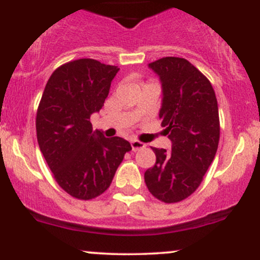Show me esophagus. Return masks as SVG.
Instances as JSON below:
<instances>
[{
	"label": "esophagus",
	"instance_id": "1",
	"mask_svg": "<svg viewBox=\"0 0 260 260\" xmlns=\"http://www.w3.org/2000/svg\"><path fill=\"white\" fill-rule=\"evenodd\" d=\"M131 146H132L133 151L136 152V151H139V149L144 148V147H146V144L142 143V142L137 141V139H132V141H131Z\"/></svg>",
	"mask_w": 260,
	"mask_h": 260
}]
</instances>
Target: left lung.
Here are the masks:
<instances>
[{
	"label": "left lung",
	"mask_w": 260,
	"mask_h": 260,
	"mask_svg": "<svg viewBox=\"0 0 260 260\" xmlns=\"http://www.w3.org/2000/svg\"><path fill=\"white\" fill-rule=\"evenodd\" d=\"M162 83L159 118L172 142V152L152 148L155 165L147 169L149 192L165 203H177L194 193L215 157L219 113L208 78L189 61L163 57L148 64Z\"/></svg>",
	"instance_id": "1"
}]
</instances>
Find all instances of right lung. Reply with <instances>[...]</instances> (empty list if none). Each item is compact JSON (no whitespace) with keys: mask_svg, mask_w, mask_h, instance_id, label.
<instances>
[{"mask_svg":"<svg viewBox=\"0 0 260 260\" xmlns=\"http://www.w3.org/2000/svg\"><path fill=\"white\" fill-rule=\"evenodd\" d=\"M119 68L92 58L62 64L51 75L37 109V141L59 187L77 199L95 198L111 185L124 154L121 137L92 128Z\"/></svg>","mask_w":260,"mask_h":260,"instance_id":"add662e5","label":"right lung"}]
</instances>
